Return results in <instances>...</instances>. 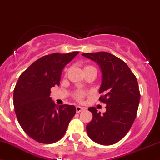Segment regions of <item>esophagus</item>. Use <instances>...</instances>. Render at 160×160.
<instances>
[{
    "mask_svg": "<svg viewBox=\"0 0 160 160\" xmlns=\"http://www.w3.org/2000/svg\"><path fill=\"white\" fill-rule=\"evenodd\" d=\"M76 112H77V113H79V112H82V111H83V110L85 109V108H83V107H81V106H77L76 107Z\"/></svg>",
    "mask_w": 160,
    "mask_h": 160,
    "instance_id": "obj_1",
    "label": "esophagus"
}]
</instances>
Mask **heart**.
<instances>
[{"instance_id": "heart-1", "label": "heart", "mask_w": 160, "mask_h": 160, "mask_svg": "<svg viewBox=\"0 0 160 160\" xmlns=\"http://www.w3.org/2000/svg\"><path fill=\"white\" fill-rule=\"evenodd\" d=\"M91 67V66H86L84 68H87V67ZM85 95H86L85 91H82V90H77V91H75L74 93H73V97H74V99H76V100L78 101V102H81V101L83 100L84 96Z\"/></svg>"}]
</instances>
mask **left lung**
Here are the masks:
<instances>
[{
    "instance_id": "8db88e82",
    "label": "left lung",
    "mask_w": 160,
    "mask_h": 160,
    "mask_svg": "<svg viewBox=\"0 0 160 160\" xmlns=\"http://www.w3.org/2000/svg\"><path fill=\"white\" fill-rule=\"evenodd\" d=\"M82 54L99 65L102 81L99 100L106 104L103 114L95 107L88 108L93 119L86 127L88 135L98 144H114L127 135L136 118L140 100L137 78L127 63L114 54L106 52Z\"/></svg>"
}]
</instances>
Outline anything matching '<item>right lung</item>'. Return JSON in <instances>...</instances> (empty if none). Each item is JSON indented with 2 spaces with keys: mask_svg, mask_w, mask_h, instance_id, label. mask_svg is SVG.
Masks as SVG:
<instances>
[{
  "mask_svg": "<svg viewBox=\"0 0 160 160\" xmlns=\"http://www.w3.org/2000/svg\"><path fill=\"white\" fill-rule=\"evenodd\" d=\"M78 53L43 56L26 69L17 82L13 92L16 118L26 134L37 142L59 141L76 114L74 106H56L49 96L51 88L60 84L63 69Z\"/></svg>",
  "mask_w": 160,
  "mask_h": 160,
  "instance_id": "obj_1",
  "label": "right lung"
}]
</instances>
